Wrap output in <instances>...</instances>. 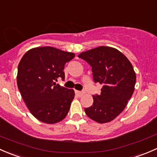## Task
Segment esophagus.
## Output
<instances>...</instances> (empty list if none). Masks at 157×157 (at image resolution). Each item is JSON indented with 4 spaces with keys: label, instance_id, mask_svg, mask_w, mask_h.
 I'll return each mask as SVG.
<instances>
[{
    "label": "esophagus",
    "instance_id": "esophagus-1",
    "mask_svg": "<svg viewBox=\"0 0 157 157\" xmlns=\"http://www.w3.org/2000/svg\"><path fill=\"white\" fill-rule=\"evenodd\" d=\"M75 94L78 97H82L85 94V92L84 91H79V90H75Z\"/></svg>",
    "mask_w": 157,
    "mask_h": 157
}]
</instances>
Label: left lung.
Returning <instances> with one entry per match:
<instances>
[{"label":"left lung","mask_w":157,"mask_h":157,"mask_svg":"<svg viewBox=\"0 0 157 157\" xmlns=\"http://www.w3.org/2000/svg\"><path fill=\"white\" fill-rule=\"evenodd\" d=\"M78 56L90 64L94 82L103 85L101 94L94 95L93 105L85 108V113L98 123L111 122L124 110L135 90L136 74L132 63L111 47H98Z\"/></svg>","instance_id":"left-lung-1"}]
</instances>
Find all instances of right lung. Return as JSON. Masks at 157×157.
I'll list each match as a JSON object with an SVG mask.
<instances>
[{"instance_id": "add662e5", "label": "right lung", "mask_w": 157, "mask_h": 157, "mask_svg": "<svg viewBox=\"0 0 157 157\" xmlns=\"http://www.w3.org/2000/svg\"><path fill=\"white\" fill-rule=\"evenodd\" d=\"M74 57V53L46 46L32 48L21 59L17 86L29 110L41 122L54 124L68 114L75 91L55 81L64 79V66Z\"/></svg>"}]
</instances>
